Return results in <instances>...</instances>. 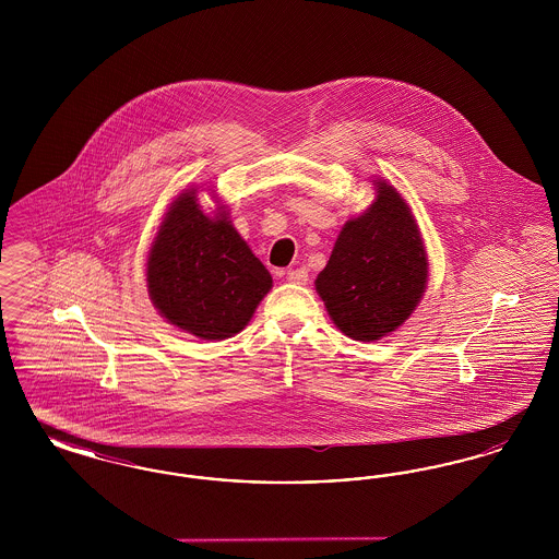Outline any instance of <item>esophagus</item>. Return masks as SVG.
<instances>
[{
    "label": "esophagus",
    "instance_id": "esophagus-1",
    "mask_svg": "<svg viewBox=\"0 0 559 559\" xmlns=\"http://www.w3.org/2000/svg\"><path fill=\"white\" fill-rule=\"evenodd\" d=\"M287 281L295 285H306L308 283V270L306 267H292L287 270Z\"/></svg>",
    "mask_w": 559,
    "mask_h": 559
}]
</instances>
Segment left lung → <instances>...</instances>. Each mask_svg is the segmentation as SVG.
Returning a JSON list of instances; mask_svg holds the SVG:
<instances>
[{"mask_svg":"<svg viewBox=\"0 0 559 559\" xmlns=\"http://www.w3.org/2000/svg\"><path fill=\"white\" fill-rule=\"evenodd\" d=\"M426 285V249L415 217L399 190L379 180L371 207L342 228L317 292L342 333L374 342L411 317Z\"/></svg>","mask_w":559,"mask_h":559,"instance_id":"1","label":"left lung"}]
</instances>
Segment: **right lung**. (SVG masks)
I'll list each match as a JSON object with an SVG mask.
<instances>
[{
	"instance_id": "obj_1",
	"label": "right lung",
	"mask_w": 559,
	"mask_h": 559,
	"mask_svg": "<svg viewBox=\"0 0 559 559\" xmlns=\"http://www.w3.org/2000/svg\"><path fill=\"white\" fill-rule=\"evenodd\" d=\"M153 304L171 324L201 340L239 333L272 287L266 266L228 222L201 212L194 190L165 213L146 264Z\"/></svg>"
}]
</instances>
